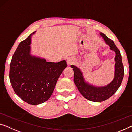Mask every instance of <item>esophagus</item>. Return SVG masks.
I'll use <instances>...</instances> for the list:
<instances>
[{"label":"esophagus","mask_w":132,"mask_h":132,"mask_svg":"<svg viewBox=\"0 0 132 132\" xmlns=\"http://www.w3.org/2000/svg\"><path fill=\"white\" fill-rule=\"evenodd\" d=\"M67 65H71L74 63V60L72 58H68L67 60Z\"/></svg>","instance_id":"obj_1"}]
</instances>
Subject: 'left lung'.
<instances>
[{
    "instance_id": "8db88e82",
    "label": "left lung",
    "mask_w": 132,
    "mask_h": 132,
    "mask_svg": "<svg viewBox=\"0 0 132 132\" xmlns=\"http://www.w3.org/2000/svg\"><path fill=\"white\" fill-rule=\"evenodd\" d=\"M100 34L105 42L110 46V50L114 51L116 53L114 78L112 81L104 87H95L86 82L80 69L75 65H71L74 72V81L79 92L84 98L94 102H101L112 96L120 86L124 76V67L120 51L116 46L113 40L101 32Z\"/></svg>"
}]
</instances>
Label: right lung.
Listing matches in <instances>:
<instances>
[{
	"mask_svg": "<svg viewBox=\"0 0 132 132\" xmlns=\"http://www.w3.org/2000/svg\"><path fill=\"white\" fill-rule=\"evenodd\" d=\"M31 42V35L20 42L12 56L9 78L18 96L28 104L38 105L50 98L67 64L65 60L46 62L45 59L32 56Z\"/></svg>",
	"mask_w": 132,
	"mask_h": 132,
	"instance_id": "right-lung-1",
	"label": "right lung"
}]
</instances>
